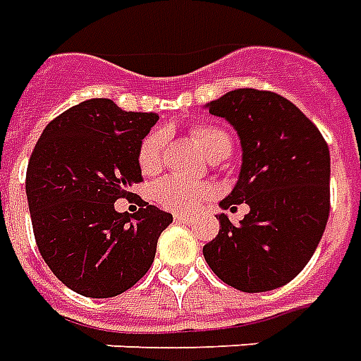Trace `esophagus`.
Instances as JSON below:
<instances>
[{"label": "esophagus", "mask_w": 361, "mask_h": 361, "mask_svg": "<svg viewBox=\"0 0 361 361\" xmlns=\"http://www.w3.org/2000/svg\"><path fill=\"white\" fill-rule=\"evenodd\" d=\"M175 221H178V224H190V221H192V216H185V214H176Z\"/></svg>", "instance_id": "esophagus-1"}]
</instances>
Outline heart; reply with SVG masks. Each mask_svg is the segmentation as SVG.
<instances>
[{
    "label": "heart",
    "mask_w": 361,
    "mask_h": 361,
    "mask_svg": "<svg viewBox=\"0 0 361 361\" xmlns=\"http://www.w3.org/2000/svg\"><path fill=\"white\" fill-rule=\"evenodd\" d=\"M192 137L202 147V152L209 155L212 159L219 153L231 152L229 135L216 126H196L192 130ZM163 144H165V135L159 130L144 137V142L140 145V155H137L140 167L144 173H153L159 169L161 159H163ZM152 196L163 208L173 209V212H194L214 196V188L204 183L180 178V176H165L153 185Z\"/></svg>",
    "instance_id": "b5f03b06"
}]
</instances>
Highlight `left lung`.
Returning <instances> with one entry per match:
<instances>
[{
  "label": "left lung",
  "instance_id": "obj_1",
  "mask_svg": "<svg viewBox=\"0 0 361 361\" xmlns=\"http://www.w3.org/2000/svg\"><path fill=\"white\" fill-rule=\"evenodd\" d=\"M241 140V171L221 209L247 204L233 226L227 214L219 233L204 245L212 272L249 293L291 282L321 241L331 209V153L321 132L278 93L235 89L206 104Z\"/></svg>",
  "mask_w": 361,
  "mask_h": 361
}]
</instances>
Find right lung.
I'll list each match as a JSON object with an SVG mask.
<instances>
[{"instance_id": "add662e5", "label": "right lung", "mask_w": 361, "mask_h": 361, "mask_svg": "<svg viewBox=\"0 0 361 361\" xmlns=\"http://www.w3.org/2000/svg\"><path fill=\"white\" fill-rule=\"evenodd\" d=\"M159 120L89 99L54 118L27 169L37 247L54 276L85 298H114L152 267L173 216L142 202L135 214L114 202L144 180L140 145Z\"/></svg>"}]
</instances>
